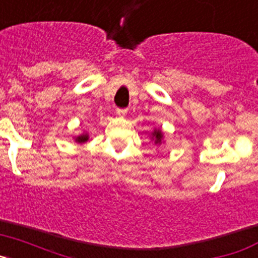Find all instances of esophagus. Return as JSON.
Masks as SVG:
<instances>
[{
	"instance_id": "34e87169",
	"label": "esophagus",
	"mask_w": 258,
	"mask_h": 258,
	"mask_svg": "<svg viewBox=\"0 0 258 258\" xmlns=\"http://www.w3.org/2000/svg\"><path fill=\"white\" fill-rule=\"evenodd\" d=\"M116 115H117L118 117H125V115H126V109L117 108L116 109Z\"/></svg>"
}]
</instances>
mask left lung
<instances>
[{
    "mask_svg": "<svg viewBox=\"0 0 258 258\" xmlns=\"http://www.w3.org/2000/svg\"><path fill=\"white\" fill-rule=\"evenodd\" d=\"M150 138H151V141H154L155 145L160 146L161 143H164L163 131H161L160 127H159V129H157V127H155L154 131L151 132V134H150Z\"/></svg>",
    "mask_w": 258,
    "mask_h": 258,
    "instance_id": "1",
    "label": "left lung"
}]
</instances>
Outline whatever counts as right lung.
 Masks as SVG:
<instances>
[{"instance_id": "obj_1", "label": "right lung", "mask_w": 258, "mask_h": 258, "mask_svg": "<svg viewBox=\"0 0 258 258\" xmlns=\"http://www.w3.org/2000/svg\"><path fill=\"white\" fill-rule=\"evenodd\" d=\"M74 140H75V142H76V143H85V142H88L89 133H88V132H83V133L79 134V136H75Z\"/></svg>"}]
</instances>
